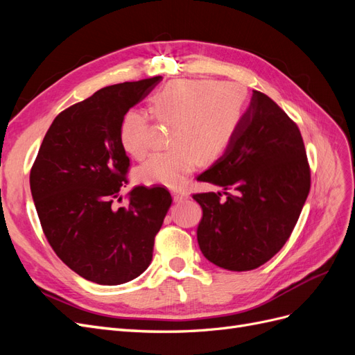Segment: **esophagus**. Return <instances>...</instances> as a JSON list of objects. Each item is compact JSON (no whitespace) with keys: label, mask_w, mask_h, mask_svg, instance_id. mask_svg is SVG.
<instances>
[{"label":"esophagus","mask_w":355,"mask_h":355,"mask_svg":"<svg viewBox=\"0 0 355 355\" xmlns=\"http://www.w3.org/2000/svg\"><path fill=\"white\" fill-rule=\"evenodd\" d=\"M171 194H173V200L175 201H184V200H187L189 197L188 192L182 191V189H175L173 192H171Z\"/></svg>","instance_id":"obj_1"}]
</instances>
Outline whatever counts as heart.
Wrapping results in <instances>:
<instances>
[{
  "mask_svg": "<svg viewBox=\"0 0 355 355\" xmlns=\"http://www.w3.org/2000/svg\"><path fill=\"white\" fill-rule=\"evenodd\" d=\"M245 90L235 83L178 80L166 84L151 99L149 111L161 124H173L166 153H154L137 167L144 184L180 187L201 163L220 158L235 135L245 108ZM151 116L130 110L120 124V142L127 154L141 158L149 148Z\"/></svg>",
  "mask_w": 355,
  "mask_h": 355,
  "instance_id": "b5f03b06",
  "label": "heart"
}]
</instances>
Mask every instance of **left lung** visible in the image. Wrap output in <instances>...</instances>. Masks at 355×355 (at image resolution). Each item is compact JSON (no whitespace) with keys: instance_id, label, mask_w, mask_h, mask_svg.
I'll use <instances>...</instances> for the list:
<instances>
[{"instance_id":"8db88e82","label":"left lung","mask_w":355,"mask_h":355,"mask_svg":"<svg viewBox=\"0 0 355 355\" xmlns=\"http://www.w3.org/2000/svg\"><path fill=\"white\" fill-rule=\"evenodd\" d=\"M198 179L222 188L192 196L202 209L197 230L202 254L228 271L259 268L282 250L309 194L299 127L254 90L227 153Z\"/></svg>"}]
</instances>
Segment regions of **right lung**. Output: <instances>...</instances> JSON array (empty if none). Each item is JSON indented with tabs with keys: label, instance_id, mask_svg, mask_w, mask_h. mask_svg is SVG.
<instances>
[{
	"label": "right lung",
	"instance_id": "obj_1",
	"mask_svg": "<svg viewBox=\"0 0 355 355\" xmlns=\"http://www.w3.org/2000/svg\"><path fill=\"white\" fill-rule=\"evenodd\" d=\"M159 81L108 85L62 111L32 164L31 192L46 239L89 282L123 284L153 261L155 235L173 201L170 192L135 187L127 206L115 207L114 200L130 167L120 142L121 120Z\"/></svg>",
	"mask_w": 355,
	"mask_h": 355
}]
</instances>
